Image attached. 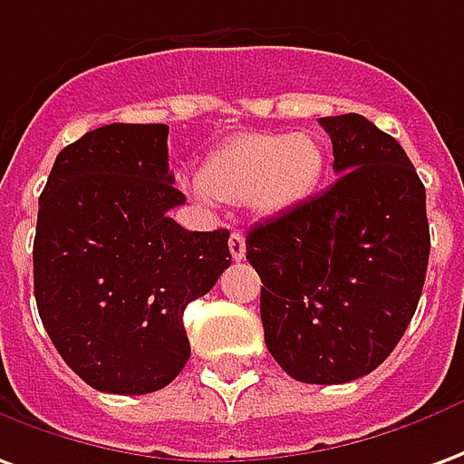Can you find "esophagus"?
Wrapping results in <instances>:
<instances>
[{"mask_svg":"<svg viewBox=\"0 0 464 464\" xmlns=\"http://www.w3.org/2000/svg\"><path fill=\"white\" fill-rule=\"evenodd\" d=\"M228 248H231L233 261H241L246 258V238H243V233L233 231L231 238H228Z\"/></svg>","mask_w":464,"mask_h":464,"instance_id":"1","label":"esophagus"}]
</instances>
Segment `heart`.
Wrapping results in <instances>:
<instances>
[{"instance_id": "heart-1", "label": "heart", "mask_w": 464, "mask_h": 464, "mask_svg": "<svg viewBox=\"0 0 464 464\" xmlns=\"http://www.w3.org/2000/svg\"><path fill=\"white\" fill-rule=\"evenodd\" d=\"M324 176L326 150L316 135L246 132L206 158L193 190L200 198L246 203L258 216L274 218L314 198Z\"/></svg>"}]
</instances>
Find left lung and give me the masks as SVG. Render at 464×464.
Listing matches in <instances>:
<instances>
[{
	"instance_id": "obj_1",
	"label": "left lung",
	"mask_w": 464,
	"mask_h": 464,
	"mask_svg": "<svg viewBox=\"0 0 464 464\" xmlns=\"http://www.w3.org/2000/svg\"><path fill=\"white\" fill-rule=\"evenodd\" d=\"M339 180L246 236L266 346L288 377L344 384L374 372L422 296L430 226L407 153L367 118H319Z\"/></svg>"
}]
</instances>
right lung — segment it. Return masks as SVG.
Returning <instances> with one entry per match:
<instances>
[{
    "label": "right lung",
    "instance_id": "1",
    "mask_svg": "<svg viewBox=\"0 0 464 464\" xmlns=\"http://www.w3.org/2000/svg\"><path fill=\"white\" fill-rule=\"evenodd\" d=\"M168 125L112 122L67 145L40 196L34 299L92 390L148 394L190 359L183 311L231 266L228 231H186Z\"/></svg>",
    "mask_w": 464,
    "mask_h": 464
}]
</instances>
